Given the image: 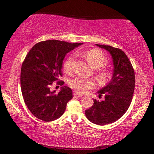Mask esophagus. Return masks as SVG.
I'll return each instance as SVG.
<instances>
[{
  "mask_svg": "<svg viewBox=\"0 0 154 154\" xmlns=\"http://www.w3.org/2000/svg\"><path fill=\"white\" fill-rule=\"evenodd\" d=\"M74 95H75V96H77V97H83V95H82V94H79V93L76 92V91H74Z\"/></svg>",
  "mask_w": 154,
  "mask_h": 154,
  "instance_id": "34e87169",
  "label": "esophagus"
}]
</instances>
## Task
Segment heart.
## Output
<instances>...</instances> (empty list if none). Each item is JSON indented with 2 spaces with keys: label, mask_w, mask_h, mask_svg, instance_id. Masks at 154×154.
Listing matches in <instances>:
<instances>
[{
  "label": "heart",
  "mask_w": 154,
  "mask_h": 154,
  "mask_svg": "<svg viewBox=\"0 0 154 154\" xmlns=\"http://www.w3.org/2000/svg\"><path fill=\"white\" fill-rule=\"evenodd\" d=\"M84 56L88 63L93 68H98L104 66L106 63V58L102 51L97 49H90L84 53ZM74 60V56L68 57L64 62L63 68L65 71H70L72 68V62ZM100 80H106L109 77V74L105 71H101L98 74ZM95 83L91 79L83 78L81 77H76L69 81V86L77 92L85 93L88 89L94 88Z\"/></svg>",
  "instance_id": "1"
}]
</instances>
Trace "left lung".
Instances as JSON below:
<instances>
[{
    "label": "left lung",
    "mask_w": 154,
    "mask_h": 154,
    "mask_svg": "<svg viewBox=\"0 0 154 154\" xmlns=\"http://www.w3.org/2000/svg\"><path fill=\"white\" fill-rule=\"evenodd\" d=\"M95 45L110 54L113 74L109 83L97 91L99 97L104 95V100L99 101L94 99L93 106L86 110V116L95 125H105L117 121L128 109L134 92L135 73L122 50L109 45Z\"/></svg>",
    "instance_id": "left-lung-1"
}]
</instances>
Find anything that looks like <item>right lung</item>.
Instances as JSON below:
<instances>
[{"instance_id":"1","label":"right lung","mask_w":154,"mask_h":154,"mask_svg":"<svg viewBox=\"0 0 154 154\" xmlns=\"http://www.w3.org/2000/svg\"><path fill=\"white\" fill-rule=\"evenodd\" d=\"M82 44L47 40L35 44L26 56L21 70V92L27 108L37 119L52 122L65 112L73 97L72 90L64 86L56 94L50 86L63 75L66 54ZM57 83L64 84L63 81Z\"/></svg>"}]
</instances>
